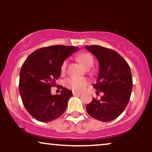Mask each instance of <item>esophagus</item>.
<instances>
[{
	"label": "esophagus",
	"instance_id": "esophagus-1",
	"mask_svg": "<svg viewBox=\"0 0 152 152\" xmlns=\"http://www.w3.org/2000/svg\"><path fill=\"white\" fill-rule=\"evenodd\" d=\"M81 93L80 92H77V91H73V95L74 96H78V95H80Z\"/></svg>",
	"mask_w": 152,
	"mask_h": 152
}]
</instances>
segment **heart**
<instances>
[{"label": "heart", "mask_w": 152, "mask_h": 152, "mask_svg": "<svg viewBox=\"0 0 152 152\" xmlns=\"http://www.w3.org/2000/svg\"><path fill=\"white\" fill-rule=\"evenodd\" d=\"M78 59L81 63L82 65L86 69H89L94 65V58L90 53H81L78 56ZM68 61L65 60L61 66V71L64 73L67 67ZM88 81L86 78L83 77H70L65 81V86L67 88L74 91H81L86 86Z\"/></svg>", "instance_id": "b5f03b06"}]
</instances>
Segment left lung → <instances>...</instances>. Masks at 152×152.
I'll return each mask as SVG.
<instances>
[{"label":"left lung","instance_id":"obj_1","mask_svg":"<svg viewBox=\"0 0 152 152\" xmlns=\"http://www.w3.org/2000/svg\"><path fill=\"white\" fill-rule=\"evenodd\" d=\"M99 63L96 83L93 86L104 96L100 100L93 98L86 109L91 117L108 122L124 111L129 102L133 81L129 64L117 52L96 46H85Z\"/></svg>","mask_w":152,"mask_h":152}]
</instances>
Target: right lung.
<instances>
[{"mask_svg": "<svg viewBox=\"0 0 152 152\" xmlns=\"http://www.w3.org/2000/svg\"><path fill=\"white\" fill-rule=\"evenodd\" d=\"M78 47L62 45L39 48L33 52L22 65L19 92L24 107L35 119L48 122L64 114L72 91L60 86L61 94L52 95L50 88L56 86L63 61Z\"/></svg>", "mask_w": 152, "mask_h": 152, "instance_id": "obj_1", "label": "right lung"}]
</instances>
